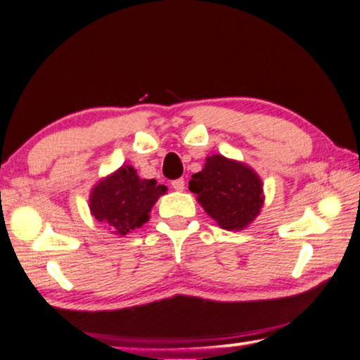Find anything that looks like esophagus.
Listing matches in <instances>:
<instances>
[{"instance_id": "1", "label": "esophagus", "mask_w": 360, "mask_h": 360, "mask_svg": "<svg viewBox=\"0 0 360 360\" xmlns=\"http://www.w3.org/2000/svg\"><path fill=\"white\" fill-rule=\"evenodd\" d=\"M172 188L176 190V191H184L185 190V180L184 179L174 180V181H172Z\"/></svg>"}]
</instances>
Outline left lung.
<instances>
[{"instance_id": "left-lung-1", "label": "left lung", "mask_w": 360, "mask_h": 360, "mask_svg": "<svg viewBox=\"0 0 360 360\" xmlns=\"http://www.w3.org/2000/svg\"><path fill=\"white\" fill-rule=\"evenodd\" d=\"M190 191L196 201L226 231H243L259 216L264 205L263 181L250 165L224 158L207 155L205 167L191 175Z\"/></svg>"}]
</instances>
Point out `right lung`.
<instances>
[{"label":"right lung","instance_id":"right-lung-1","mask_svg":"<svg viewBox=\"0 0 360 360\" xmlns=\"http://www.w3.org/2000/svg\"><path fill=\"white\" fill-rule=\"evenodd\" d=\"M165 193L167 186L141 179L134 167L123 164L92 186L89 210L113 236L123 237L149 221L150 210Z\"/></svg>","mask_w":360,"mask_h":360}]
</instances>
